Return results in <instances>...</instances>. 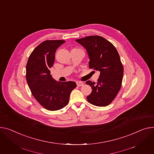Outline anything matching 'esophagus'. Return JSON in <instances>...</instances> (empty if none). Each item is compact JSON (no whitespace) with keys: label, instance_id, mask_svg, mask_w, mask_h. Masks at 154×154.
I'll list each match as a JSON object with an SVG mask.
<instances>
[{"label":"esophagus","instance_id":"1","mask_svg":"<svg viewBox=\"0 0 154 154\" xmlns=\"http://www.w3.org/2000/svg\"><path fill=\"white\" fill-rule=\"evenodd\" d=\"M77 85L78 87L83 86V85H84V83L82 82H77Z\"/></svg>","mask_w":154,"mask_h":154}]
</instances>
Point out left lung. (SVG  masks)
Listing matches in <instances>:
<instances>
[{"label": "left lung", "instance_id": "1", "mask_svg": "<svg viewBox=\"0 0 154 154\" xmlns=\"http://www.w3.org/2000/svg\"><path fill=\"white\" fill-rule=\"evenodd\" d=\"M87 51L89 68L100 72L97 82H86L92 91L87 96L89 103L97 106L109 105L121 88L124 69L115 47L100 36H88L75 40Z\"/></svg>", "mask_w": 154, "mask_h": 154}]
</instances>
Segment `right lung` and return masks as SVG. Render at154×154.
<instances>
[{"instance_id": "right-lung-1", "label": "right lung", "mask_w": 154, "mask_h": 154, "mask_svg": "<svg viewBox=\"0 0 154 154\" xmlns=\"http://www.w3.org/2000/svg\"><path fill=\"white\" fill-rule=\"evenodd\" d=\"M64 40H46L31 53L26 67V79L32 94L45 109L56 111L67 105L75 82H60L50 75L56 49Z\"/></svg>"}]
</instances>
